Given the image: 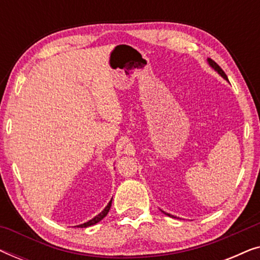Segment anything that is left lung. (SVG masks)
<instances>
[{"instance_id": "obj_1", "label": "left lung", "mask_w": 260, "mask_h": 260, "mask_svg": "<svg viewBox=\"0 0 260 260\" xmlns=\"http://www.w3.org/2000/svg\"><path fill=\"white\" fill-rule=\"evenodd\" d=\"M207 62H208V65L211 66L212 69L215 71V72H218L219 76H221V77L223 78V79L229 81V79H227V76L225 74V72H223V71H222L221 69H220V66L218 65V63H216L215 61H213V60H212V59H209V58L207 59ZM161 212H163V211H161ZM163 213H165V214H166V215H168V216H173L172 214H169V213H166V212H163Z\"/></svg>"}]
</instances>
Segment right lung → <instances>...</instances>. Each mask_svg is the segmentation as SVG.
Returning <instances> with one entry per match:
<instances>
[{
	"instance_id": "1",
	"label": "right lung",
	"mask_w": 260,
	"mask_h": 260,
	"mask_svg": "<svg viewBox=\"0 0 260 260\" xmlns=\"http://www.w3.org/2000/svg\"><path fill=\"white\" fill-rule=\"evenodd\" d=\"M111 204H112V199L111 200H110V202L108 204V206H106V207L103 209V211L99 213V214H97L94 216V218H92L91 220H88V221H86V222H84V223H80V225H77V226H74V227H80V229H85V227H88V226H92V225H95V223L97 222H99L101 221L102 219H104L106 215H108V213H109V211H110V208H111Z\"/></svg>"
}]
</instances>
